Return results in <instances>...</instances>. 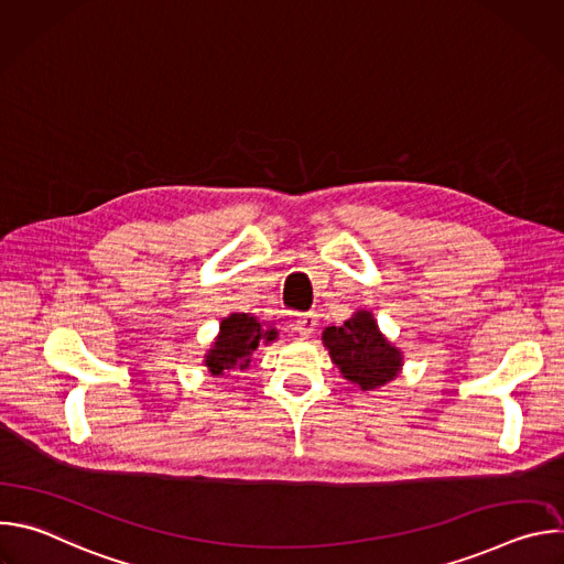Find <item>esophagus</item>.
Here are the masks:
<instances>
[{"mask_svg":"<svg viewBox=\"0 0 564 564\" xmlns=\"http://www.w3.org/2000/svg\"><path fill=\"white\" fill-rule=\"evenodd\" d=\"M316 314L314 312H303V314H296L294 318V330L301 335V337H310L316 328Z\"/></svg>","mask_w":564,"mask_h":564,"instance_id":"34e87169","label":"esophagus"}]
</instances>
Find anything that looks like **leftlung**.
Returning <instances> with one entry per match:
<instances>
[{
  "label": "left lung",
  "instance_id": "8db88e82",
  "mask_svg": "<svg viewBox=\"0 0 564 564\" xmlns=\"http://www.w3.org/2000/svg\"><path fill=\"white\" fill-rule=\"evenodd\" d=\"M324 346L341 375L361 390H375L401 370V352L381 335L368 310H357L339 328H326Z\"/></svg>",
  "mask_w": 564,
  "mask_h": 564
}]
</instances>
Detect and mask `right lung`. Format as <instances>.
Listing matches in <instances>:
<instances>
[{
	"label": "right lung",
	"instance_id": "obj_1",
	"mask_svg": "<svg viewBox=\"0 0 564 564\" xmlns=\"http://www.w3.org/2000/svg\"><path fill=\"white\" fill-rule=\"evenodd\" d=\"M279 337V330L268 326L263 328L257 316L246 312H231L220 321L218 337L205 355V366L212 377H223L225 372L238 368L246 370L250 366L252 352L261 344H272Z\"/></svg>",
	"mask_w": 564,
	"mask_h": 564
}]
</instances>
